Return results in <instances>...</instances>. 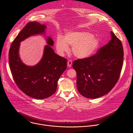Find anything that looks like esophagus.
Wrapping results in <instances>:
<instances>
[{
  "mask_svg": "<svg viewBox=\"0 0 133 133\" xmlns=\"http://www.w3.org/2000/svg\"><path fill=\"white\" fill-rule=\"evenodd\" d=\"M67 65L69 67H71V66L72 65V61H70V60L68 61V62H67Z\"/></svg>",
  "mask_w": 133,
  "mask_h": 133,
  "instance_id": "1",
  "label": "esophagus"
}]
</instances>
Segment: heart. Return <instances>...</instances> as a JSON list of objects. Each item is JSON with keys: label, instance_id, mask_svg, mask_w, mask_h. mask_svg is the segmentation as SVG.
<instances>
[{"label": "heart", "instance_id": "heart-1", "mask_svg": "<svg viewBox=\"0 0 133 133\" xmlns=\"http://www.w3.org/2000/svg\"><path fill=\"white\" fill-rule=\"evenodd\" d=\"M100 44L98 38L89 32L71 31L66 32L64 38L57 37L56 48L59 55H64L69 51L68 45L72 46L73 54L78 58L84 59L95 54Z\"/></svg>", "mask_w": 133, "mask_h": 133}]
</instances>
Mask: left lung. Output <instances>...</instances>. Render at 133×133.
I'll use <instances>...</instances> for the list:
<instances>
[{
	"mask_svg": "<svg viewBox=\"0 0 133 133\" xmlns=\"http://www.w3.org/2000/svg\"><path fill=\"white\" fill-rule=\"evenodd\" d=\"M111 40L90 57L73 62L77 87L86 98L95 99L108 93L117 82L123 64V47L112 31Z\"/></svg>",
	"mask_w": 133,
	"mask_h": 133,
	"instance_id": "8db88e82",
	"label": "left lung"
}]
</instances>
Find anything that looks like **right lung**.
Wrapping results in <instances>:
<instances>
[{"label":"right lung","mask_w":133,"mask_h":133,"mask_svg":"<svg viewBox=\"0 0 133 133\" xmlns=\"http://www.w3.org/2000/svg\"><path fill=\"white\" fill-rule=\"evenodd\" d=\"M46 26L37 22L28 23L18 34L10 46L9 62L13 78L18 88L36 99L51 96L56 91L57 82L67 68V59L55 53L54 41L46 37L41 60L34 66H28L21 60L19 50L21 43L32 36L45 35Z\"/></svg>","instance_id":"right-lung-1"}]
</instances>
